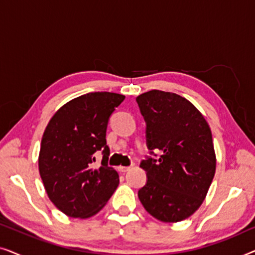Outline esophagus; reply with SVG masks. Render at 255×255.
<instances>
[{"label": "esophagus", "instance_id": "esophagus-1", "mask_svg": "<svg viewBox=\"0 0 255 255\" xmlns=\"http://www.w3.org/2000/svg\"><path fill=\"white\" fill-rule=\"evenodd\" d=\"M130 168H131V167H128V166H120V167H117V169L120 170V172H122V173L128 172V170H130Z\"/></svg>", "mask_w": 255, "mask_h": 255}]
</instances>
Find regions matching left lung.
I'll use <instances>...</instances> for the list:
<instances>
[{"label":"left lung","mask_w":255,"mask_h":255,"mask_svg":"<svg viewBox=\"0 0 255 255\" xmlns=\"http://www.w3.org/2000/svg\"><path fill=\"white\" fill-rule=\"evenodd\" d=\"M135 101L146 122L148 149L161 152L159 159L140 162L147 181L138 197L158 221L181 222L201 207L215 176L211 130L196 107L177 94L154 89Z\"/></svg>","instance_id":"left-lung-1"}]
</instances>
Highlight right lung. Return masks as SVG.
Here are the masks:
<instances>
[{
	"label": "right lung",
	"instance_id": "obj_1",
	"mask_svg": "<svg viewBox=\"0 0 255 255\" xmlns=\"http://www.w3.org/2000/svg\"><path fill=\"white\" fill-rule=\"evenodd\" d=\"M124 99L116 93L85 94L64 104L45 128L38 158L40 177L52 203L69 217L96 215L118 187V173L108 166L106 133L109 117ZM97 150L104 159L95 169Z\"/></svg>",
	"mask_w": 255,
	"mask_h": 255
}]
</instances>
